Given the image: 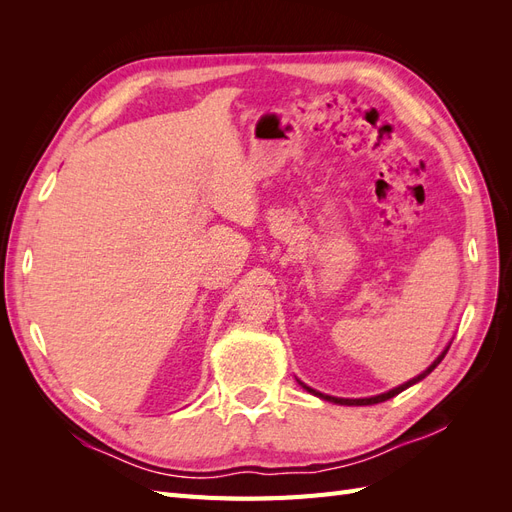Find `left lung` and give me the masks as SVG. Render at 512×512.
I'll list each match as a JSON object with an SVG mask.
<instances>
[{
  "label": "left lung",
  "instance_id": "1",
  "mask_svg": "<svg viewBox=\"0 0 512 512\" xmlns=\"http://www.w3.org/2000/svg\"><path fill=\"white\" fill-rule=\"evenodd\" d=\"M448 348H451V342L446 344V348L438 354V359L433 361L425 371H421V374L418 376H414L412 380H408V382H404V384H399V386H395V389H391V391H386V393H380V395H374V397H361V399H348V397H333V395H324V393H320V391H316V389H312V386H307L305 382H301L299 378H297V382L303 386V389L307 391V393H312V395H316V397H320V399H324V401H331V404H339V406H374V404H382V401H386V399H391V397H395V395H399L401 391H406L408 386H412V384H416V382H421L425 376H429L433 369H436L438 365H440V361L444 359V354L448 352Z\"/></svg>",
  "mask_w": 512,
  "mask_h": 512
}]
</instances>
